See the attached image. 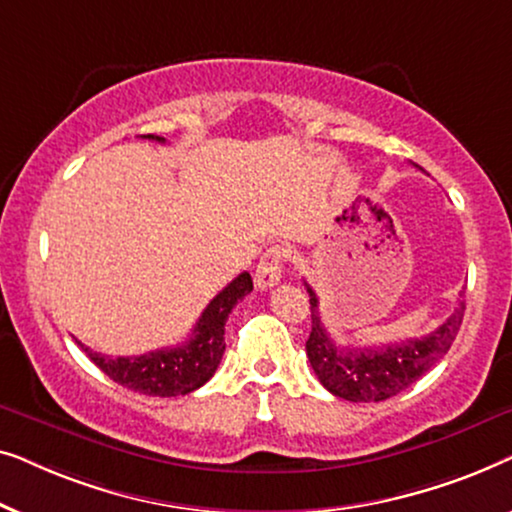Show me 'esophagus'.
<instances>
[{"mask_svg":"<svg viewBox=\"0 0 512 512\" xmlns=\"http://www.w3.org/2000/svg\"><path fill=\"white\" fill-rule=\"evenodd\" d=\"M284 249L279 247H272L263 254L261 263H258L256 268V275H254V282L258 289H272V286L279 284V279H282V265H284Z\"/></svg>","mask_w":512,"mask_h":512,"instance_id":"1","label":"esophagus"}]
</instances>
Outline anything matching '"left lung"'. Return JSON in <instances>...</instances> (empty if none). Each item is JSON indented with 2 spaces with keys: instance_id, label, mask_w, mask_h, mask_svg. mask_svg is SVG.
Returning <instances> with one entry per match:
<instances>
[{
  "instance_id": "1",
  "label": "left lung",
  "mask_w": 512,
  "mask_h": 512,
  "mask_svg": "<svg viewBox=\"0 0 512 512\" xmlns=\"http://www.w3.org/2000/svg\"><path fill=\"white\" fill-rule=\"evenodd\" d=\"M305 286L310 293L312 312V331L305 342L307 359L314 375L333 396L352 403L387 401L415 384L424 373H429L450 352L466 310L464 300H459V307H454L443 326L422 338H410L394 345L340 347L328 338L321 324L317 293L307 282Z\"/></svg>"
}]
</instances>
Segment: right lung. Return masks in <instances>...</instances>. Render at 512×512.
Segmentation results:
<instances>
[{"instance_id": "right-lung-1", "label": "right lung", "mask_w": 512, "mask_h": 512, "mask_svg": "<svg viewBox=\"0 0 512 512\" xmlns=\"http://www.w3.org/2000/svg\"><path fill=\"white\" fill-rule=\"evenodd\" d=\"M144 139L163 144V137L142 135ZM254 291L249 272L237 275L212 303L200 314L193 335L184 345L165 347L139 356H107L81 345L88 359L109 375L111 380L146 396H186L200 389L219 368L221 356L226 352V319L233 312L237 300Z\"/></svg>"}]
</instances>
